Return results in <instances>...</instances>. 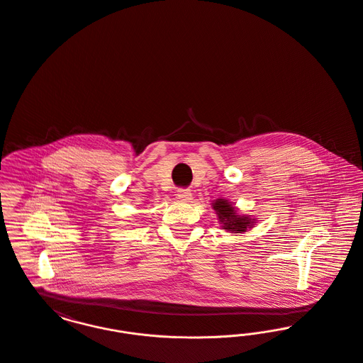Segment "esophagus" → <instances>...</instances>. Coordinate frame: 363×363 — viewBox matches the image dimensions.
Listing matches in <instances>:
<instances>
[{
  "label": "esophagus",
  "mask_w": 363,
  "mask_h": 363,
  "mask_svg": "<svg viewBox=\"0 0 363 363\" xmlns=\"http://www.w3.org/2000/svg\"><path fill=\"white\" fill-rule=\"evenodd\" d=\"M177 199L178 200H181V201H189L191 200V193H190L189 189H184V188H181V189L177 190Z\"/></svg>",
  "instance_id": "obj_1"
}]
</instances>
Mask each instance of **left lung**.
<instances>
[{
	"label": "left lung",
	"mask_w": 363,
	"mask_h": 363,
	"mask_svg": "<svg viewBox=\"0 0 363 363\" xmlns=\"http://www.w3.org/2000/svg\"><path fill=\"white\" fill-rule=\"evenodd\" d=\"M213 209L218 213L219 220L223 223V228L233 231V233H242L247 227L250 228L252 225V219L247 216H240L235 212V208L233 207L227 200L219 199L213 203Z\"/></svg>",
	"instance_id": "left-lung-1"
}]
</instances>
